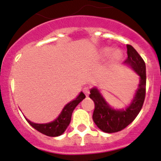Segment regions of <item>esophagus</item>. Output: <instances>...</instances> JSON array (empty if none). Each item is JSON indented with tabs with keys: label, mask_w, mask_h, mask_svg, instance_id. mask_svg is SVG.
I'll return each instance as SVG.
<instances>
[{
	"label": "esophagus",
	"mask_w": 161,
	"mask_h": 161,
	"mask_svg": "<svg viewBox=\"0 0 161 161\" xmlns=\"http://www.w3.org/2000/svg\"><path fill=\"white\" fill-rule=\"evenodd\" d=\"M83 92L85 93V94L86 95V96H89V89L88 87H85L83 89Z\"/></svg>",
	"instance_id": "esophagus-1"
}]
</instances>
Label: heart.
Instances as JSON below:
<instances>
[{
  "mask_svg": "<svg viewBox=\"0 0 161 161\" xmlns=\"http://www.w3.org/2000/svg\"><path fill=\"white\" fill-rule=\"evenodd\" d=\"M110 53H112L110 54V62L112 64L117 63L123 57V53L119 49L114 50L111 52V48L106 47H103L100 50V55L102 58L107 57Z\"/></svg>",
  "mask_w": 161,
  "mask_h": 161,
  "instance_id": "b5f03b06",
  "label": "heart"
}]
</instances>
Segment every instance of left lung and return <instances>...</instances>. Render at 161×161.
Returning a JSON list of instances; mask_svg holds the SVG:
<instances>
[{
    "instance_id": "1",
    "label": "left lung",
    "mask_w": 161,
    "mask_h": 161,
    "mask_svg": "<svg viewBox=\"0 0 161 161\" xmlns=\"http://www.w3.org/2000/svg\"><path fill=\"white\" fill-rule=\"evenodd\" d=\"M127 59L123 64L130 67L139 76V82L136 93L128 106L116 109L106 102L97 87L90 89L89 97L94 102L93 120L98 128L106 133H114L131 123L141 110L146 92V66L142 57L130 45H126Z\"/></svg>"
}]
</instances>
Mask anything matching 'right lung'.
I'll return each mask as SVG.
<instances>
[{
  "instance_id": "add662e5",
  "label": "right lung",
  "mask_w": 161,
  "mask_h": 161,
  "mask_svg": "<svg viewBox=\"0 0 161 161\" xmlns=\"http://www.w3.org/2000/svg\"><path fill=\"white\" fill-rule=\"evenodd\" d=\"M85 98V95L84 94L83 92H80L74 100L71 101L67 105H65L59 116L55 120L50 122V123H35L30 121L25 117V118L31 126H33L38 131L41 132L43 135L51 136V137L59 136L66 130L67 127L70 123L71 119H72V114L74 109Z\"/></svg>"
}]
</instances>
